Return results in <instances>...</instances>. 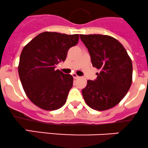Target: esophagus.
Wrapping results in <instances>:
<instances>
[{
    "label": "esophagus",
    "instance_id": "1",
    "mask_svg": "<svg viewBox=\"0 0 148 148\" xmlns=\"http://www.w3.org/2000/svg\"><path fill=\"white\" fill-rule=\"evenodd\" d=\"M72 76H73V77H74V79H78L79 77V76H77L76 74H74Z\"/></svg>",
    "mask_w": 148,
    "mask_h": 148
}]
</instances>
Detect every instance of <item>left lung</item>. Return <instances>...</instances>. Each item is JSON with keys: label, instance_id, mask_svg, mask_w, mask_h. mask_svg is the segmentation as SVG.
I'll list each match as a JSON object with an SVG mask.
<instances>
[{"label": "left lung", "instance_id": "8db88e82", "mask_svg": "<svg viewBox=\"0 0 148 148\" xmlns=\"http://www.w3.org/2000/svg\"><path fill=\"white\" fill-rule=\"evenodd\" d=\"M88 49L93 67L99 70L95 81L87 80L82 91L87 106L106 110L120 103L132 82V62L122 45L113 37L80 34Z\"/></svg>", "mask_w": 148, "mask_h": 148}]
</instances>
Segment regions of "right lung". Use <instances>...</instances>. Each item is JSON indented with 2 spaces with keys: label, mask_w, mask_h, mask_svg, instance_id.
<instances>
[{
  "label": "right lung",
  "mask_w": 148,
  "mask_h": 148,
  "mask_svg": "<svg viewBox=\"0 0 148 148\" xmlns=\"http://www.w3.org/2000/svg\"><path fill=\"white\" fill-rule=\"evenodd\" d=\"M79 34L44 32L23 48L18 71L28 98L43 110L62 107L73 86V77L55 70L66 58L69 49L78 43Z\"/></svg>",
  "instance_id": "obj_1"
}]
</instances>
